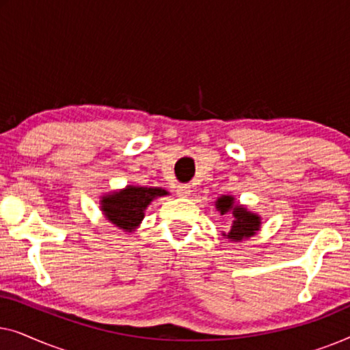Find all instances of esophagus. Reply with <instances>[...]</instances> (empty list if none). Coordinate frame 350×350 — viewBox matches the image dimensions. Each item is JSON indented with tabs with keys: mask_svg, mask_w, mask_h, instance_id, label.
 <instances>
[{
	"mask_svg": "<svg viewBox=\"0 0 350 350\" xmlns=\"http://www.w3.org/2000/svg\"><path fill=\"white\" fill-rule=\"evenodd\" d=\"M176 194H178L180 198H189L191 186L189 185H178L176 186Z\"/></svg>",
	"mask_w": 350,
	"mask_h": 350,
	"instance_id": "34e87169",
	"label": "esophagus"
}]
</instances>
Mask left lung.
<instances>
[{
	"label": "left lung",
	"instance_id": "8db88e82",
	"mask_svg": "<svg viewBox=\"0 0 350 350\" xmlns=\"http://www.w3.org/2000/svg\"><path fill=\"white\" fill-rule=\"evenodd\" d=\"M215 207L221 215L231 213L232 223L228 232H221L224 239L229 242H242L255 236L261 229V217L258 213H253L245 205L239 204L234 196H219L215 200Z\"/></svg>",
	"mask_w": 350,
	"mask_h": 350
}]
</instances>
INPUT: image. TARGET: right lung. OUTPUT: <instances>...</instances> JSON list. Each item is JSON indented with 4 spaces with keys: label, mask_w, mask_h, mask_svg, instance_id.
<instances>
[{
    "label": "right lung",
    "mask_w": 350,
    "mask_h": 350,
    "mask_svg": "<svg viewBox=\"0 0 350 350\" xmlns=\"http://www.w3.org/2000/svg\"><path fill=\"white\" fill-rule=\"evenodd\" d=\"M169 191L156 186L127 185L122 189L100 196V210L109 223L124 232H133L140 228L145 210L157 198H164Z\"/></svg>",
    "instance_id": "add662e5"
}]
</instances>
